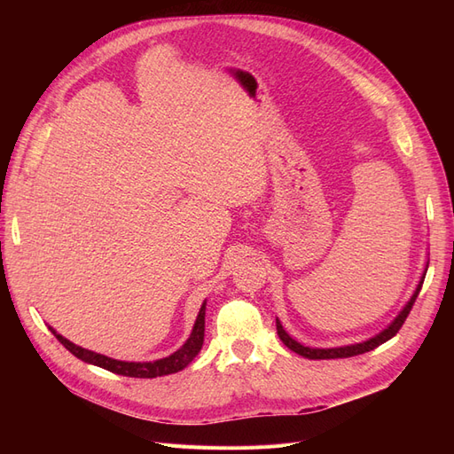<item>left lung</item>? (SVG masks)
I'll use <instances>...</instances> for the list:
<instances>
[{
	"mask_svg": "<svg viewBox=\"0 0 454 454\" xmlns=\"http://www.w3.org/2000/svg\"><path fill=\"white\" fill-rule=\"evenodd\" d=\"M426 270H428V265L424 267V272H422V277H420V280H419V284H417V287H415V292H413V295H411V299L407 301V303L403 305V309H402L400 312H397L395 318H394L387 327H384L382 332H379L375 337H371V339L362 340V342H354V345H345V347H335V348H312V347L301 345L299 340H295L294 337H290V333L286 332V329H284L282 324H280V320L277 318V332H278V337H280V340L284 342V345H286L287 348L294 350V352L299 354V356H303V358H309V360L350 358V356H358V354L373 350V348L380 347L382 342L390 340L397 332H400V327L403 325V322H405V318L409 316L411 309H413V303H415L417 297H419L422 282H424V278H426Z\"/></svg>",
	"mask_w": 454,
	"mask_h": 454,
	"instance_id": "left-lung-1",
	"label": "left lung"
}]
</instances>
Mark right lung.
<instances>
[{
    "label": "right lung",
    "mask_w": 454,
    "mask_h": 454,
    "mask_svg": "<svg viewBox=\"0 0 454 454\" xmlns=\"http://www.w3.org/2000/svg\"><path fill=\"white\" fill-rule=\"evenodd\" d=\"M204 316H206V301H204L199 314H197L193 332H191L189 339L174 354L167 356V358L155 360V362H122V360L107 358V356H104V354L92 352V350H87L83 347L74 345L72 340H67L66 337H62L60 333L54 332L51 325H49V329L52 332V335L57 337L62 342V345L75 356V358L83 360L85 364L98 365L102 369H107V371H112V373H117V375H122V377L155 379V377L177 373V371L185 369L191 362L197 358V354L200 352L202 342H204Z\"/></svg>",
    "instance_id": "right-lung-1"
}]
</instances>
